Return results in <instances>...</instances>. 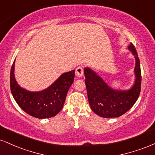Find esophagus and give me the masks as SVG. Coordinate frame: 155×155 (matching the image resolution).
Segmentation results:
<instances>
[{
	"instance_id": "1",
	"label": "esophagus",
	"mask_w": 155,
	"mask_h": 155,
	"mask_svg": "<svg viewBox=\"0 0 155 155\" xmlns=\"http://www.w3.org/2000/svg\"><path fill=\"white\" fill-rule=\"evenodd\" d=\"M75 74L79 77H81L84 75V68L82 66H79L76 68Z\"/></svg>"
}]
</instances>
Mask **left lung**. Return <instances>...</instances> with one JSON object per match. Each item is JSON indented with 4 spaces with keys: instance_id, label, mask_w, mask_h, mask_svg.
Listing matches in <instances>:
<instances>
[{
    "instance_id": "1",
    "label": "left lung",
    "mask_w": 155,
    "mask_h": 155,
    "mask_svg": "<svg viewBox=\"0 0 155 155\" xmlns=\"http://www.w3.org/2000/svg\"><path fill=\"white\" fill-rule=\"evenodd\" d=\"M128 49L136 58V81L127 91L114 90L89 68H84L85 84L89 104L94 113L104 118L119 117L132 108L139 97L141 87L140 60L134 45L131 43Z\"/></svg>"
}]
</instances>
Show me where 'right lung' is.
<instances>
[{
	"instance_id": "add662e5",
	"label": "right lung",
	"mask_w": 155,
	"mask_h": 155,
	"mask_svg": "<svg viewBox=\"0 0 155 155\" xmlns=\"http://www.w3.org/2000/svg\"><path fill=\"white\" fill-rule=\"evenodd\" d=\"M14 61L10 74V88L17 104L24 111L38 119L50 118L63 107L67 92L74 82L75 71L65 73L49 87L41 92H29L21 88L14 74Z\"/></svg>"
}]
</instances>
